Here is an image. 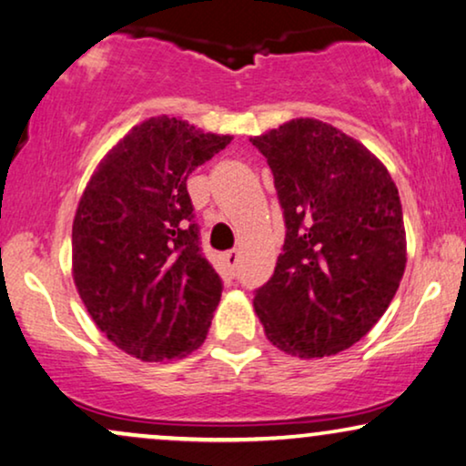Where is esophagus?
<instances>
[{"label": "esophagus", "instance_id": "34e87169", "mask_svg": "<svg viewBox=\"0 0 466 466\" xmlns=\"http://www.w3.org/2000/svg\"><path fill=\"white\" fill-rule=\"evenodd\" d=\"M238 259H240V253H238L237 249H229V251L223 253V262H226V266L229 268V272L237 270Z\"/></svg>", "mask_w": 466, "mask_h": 466}]
</instances>
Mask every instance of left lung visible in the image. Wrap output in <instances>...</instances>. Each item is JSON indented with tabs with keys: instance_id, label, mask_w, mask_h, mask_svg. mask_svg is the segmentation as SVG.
I'll use <instances>...</instances> for the list:
<instances>
[{
	"instance_id": "8db88e82",
	"label": "left lung",
	"mask_w": 466,
	"mask_h": 466,
	"mask_svg": "<svg viewBox=\"0 0 466 466\" xmlns=\"http://www.w3.org/2000/svg\"><path fill=\"white\" fill-rule=\"evenodd\" d=\"M251 145L268 161L285 219L283 253L253 307L281 351L334 356L380 321L399 289V189L367 147L318 119L283 123Z\"/></svg>"
}]
</instances>
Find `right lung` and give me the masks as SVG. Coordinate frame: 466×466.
<instances>
[{
  "label": "right lung",
  "instance_id": "1",
  "mask_svg": "<svg viewBox=\"0 0 466 466\" xmlns=\"http://www.w3.org/2000/svg\"><path fill=\"white\" fill-rule=\"evenodd\" d=\"M229 140L177 116L148 119L102 159L80 198L74 283L129 356L161 362L207 339L223 281L202 253L187 177Z\"/></svg>",
  "mask_w": 466,
  "mask_h": 466
}]
</instances>
